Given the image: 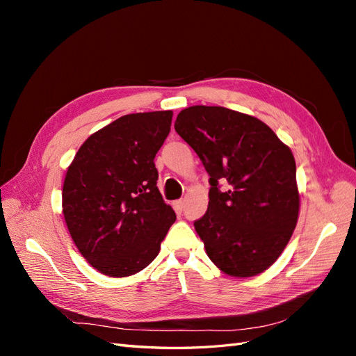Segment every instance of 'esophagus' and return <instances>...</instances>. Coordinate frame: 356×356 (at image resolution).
<instances>
[{"mask_svg":"<svg viewBox=\"0 0 356 356\" xmlns=\"http://www.w3.org/2000/svg\"><path fill=\"white\" fill-rule=\"evenodd\" d=\"M174 208H175V211L181 212L182 209H184V200H182V199L175 200V202H174Z\"/></svg>","mask_w":356,"mask_h":356,"instance_id":"34e87169","label":"esophagus"}]
</instances>
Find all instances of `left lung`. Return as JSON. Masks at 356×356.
<instances>
[{
	"instance_id": "left-lung-1",
	"label": "left lung",
	"mask_w": 356,
	"mask_h": 356,
	"mask_svg": "<svg viewBox=\"0 0 356 356\" xmlns=\"http://www.w3.org/2000/svg\"><path fill=\"white\" fill-rule=\"evenodd\" d=\"M177 134L209 174V203L195 229L211 261L234 277L270 267L297 225L300 195L288 145L257 117L224 106L182 110ZM221 181L228 188L219 190Z\"/></svg>"
}]
</instances>
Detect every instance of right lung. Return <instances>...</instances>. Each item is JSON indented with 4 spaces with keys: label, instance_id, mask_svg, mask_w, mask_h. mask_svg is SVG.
Here are the masks:
<instances>
[{
    "label": "right lung",
    "instance_id": "add662e5",
    "mask_svg": "<svg viewBox=\"0 0 356 356\" xmlns=\"http://www.w3.org/2000/svg\"><path fill=\"white\" fill-rule=\"evenodd\" d=\"M172 115L152 111L117 118L86 139L68 166L63 217L80 254L102 275L141 272L177 220L157 188L154 165Z\"/></svg>",
    "mask_w": 356,
    "mask_h": 356
}]
</instances>
